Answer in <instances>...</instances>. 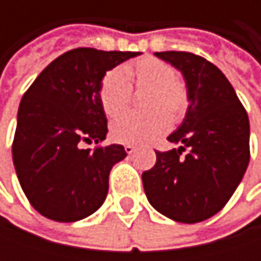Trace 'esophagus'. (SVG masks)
<instances>
[{
	"instance_id": "1",
	"label": "esophagus",
	"mask_w": 261,
	"mask_h": 261,
	"mask_svg": "<svg viewBox=\"0 0 261 261\" xmlns=\"http://www.w3.org/2000/svg\"><path fill=\"white\" fill-rule=\"evenodd\" d=\"M124 149H125V152H127V154H133V152L136 151V146H134V145H130V143H127V145H124Z\"/></svg>"
}]
</instances>
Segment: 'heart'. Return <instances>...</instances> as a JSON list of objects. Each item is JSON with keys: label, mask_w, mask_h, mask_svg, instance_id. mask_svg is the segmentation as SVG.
Listing matches in <instances>:
<instances>
[{"label": "heart", "mask_w": 261, "mask_h": 261, "mask_svg": "<svg viewBox=\"0 0 261 261\" xmlns=\"http://www.w3.org/2000/svg\"><path fill=\"white\" fill-rule=\"evenodd\" d=\"M131 87L146 89L148 113H125L112 122V137L122 143H145L169 130L171 121H181L189 109V89L168 62L145 56L121 69H110L99 84V101L110 118L122 113L131 99Z\"/></svg>", "instance_id": "heart-1"}]
</instances>
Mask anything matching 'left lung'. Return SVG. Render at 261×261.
<instances>
[{
    "label": "left lung",
    "instance_id": "8db88e82",
    "mask_svg": "<svg viewBox=\"0 0 261 261\" xmlns=\"http://www.w3.org/2000/svg\"><path fill=\"white\" fill-rule=\"evenodd\" d=\"M155 56L181 71L189 89L182 124L155 151V165L142 174L149 204L182 224L216 215L228 202L249 163V119L227 77L213 63L186 51Z\"/></svg>",
    "mask_w": 261,
    "mask_h": 261
}]
</instances>
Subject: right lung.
Instances as JSON below:
<instances>
[{"label": "right lung", "instance_id": "right-lung-1", "mask_svg": "<svg viewBox=\"0 0 261 261\" xmlns=\"http://www.w3.org/2000/svg\"><path fill=\"white\" fill-rule=\"evenodd\" d=\"M75 48L53 60L28 87L18 110L13 165L30 204L45 218L75 222L96 212L109 192L122 145H101L107 118L99 101L104 74L139 56ZM97 146L83 148V143Z\"/></svg>", "mask_w": 261, "mask_h": 261}]
</instances>
